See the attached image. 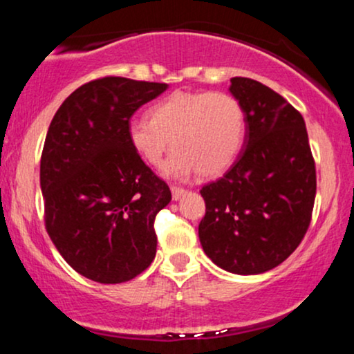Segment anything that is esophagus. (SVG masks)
<instances>
[{
    "label": "esophagus",
    "mask_w": 354,
    "mask_h": 354,
    "mask_svg": "<svg viewBox=\"0 0 354 354\" xmlns=\"http://www.w3.org/2000/svg\"><path fill=\"white\" fill-rule=\"evenodd\" d=\"M185 193H186V189L181 188V186H171L173 200H180V198H181Z\"/></svg>",
    "instance_id": "34e87169"
}]
</instances>
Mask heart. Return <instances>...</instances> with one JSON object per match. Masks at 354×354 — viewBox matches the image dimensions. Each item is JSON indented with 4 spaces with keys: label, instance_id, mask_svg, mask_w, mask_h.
I'll use <instances>...</instances> for the list:
<instances>
[{
    "label": "heart",
    "instance_id": "b5f03b06",
    "mask_svg": "<svg viewBox=\"0 0 354 354\" xmlns=\"http://www.w3.org/2000/svg\"><path fill=\"white\" fill-rule=\"evenodd\" d=\"M148 116L128 121V143L141 161L158 166L171 140L174 149L161 168L168 178L216 176L238 160L246 141L245 108L225 91H174Z\"/></svg>",
    "mask_w": 354,
    "mask_h": 354
}]
</instances>
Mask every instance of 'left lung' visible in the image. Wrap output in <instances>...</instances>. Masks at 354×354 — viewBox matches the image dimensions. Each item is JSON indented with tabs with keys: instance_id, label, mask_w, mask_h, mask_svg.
<instances>
[{
	"instance_id": "8db88e82",
	"label": "left lung",
	"mask_w": 354,
	"mask_h": 354,
	"mask_svg": "<svg viewBox=\"0 0 354 354\" xmlns=\"http://www.w3.org/2000/svg\"><path fill=\"white\" fill-rule=\"evenodd\" d=\"M230 91L246 113V141L219 180L201 188L206 213L198 234L214 265L259 274L281 265L311 223L316 168L301 113L250 78Z\"/></svg>"
}]
</instances>
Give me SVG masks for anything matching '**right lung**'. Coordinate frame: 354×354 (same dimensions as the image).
<instances>
[{
	"label": "right lung",
	"mask_w": 354,
	"mask_h": 354,
	"mask_svg": "<svg viewBox=\"0 0 354 354\" xmlns=\"http://www.w3.org/2000/svg\"><path fill=\"white\" fill-rule=\"evenodd\" d=\"M166 83L104 76L63 101L44 140V226L64 261L84 278L133 279L156 254L154 218L169 186L133 151L126 126Z\"/></svg>",
	"instance_id": "add662e5"
}]
</instances>
